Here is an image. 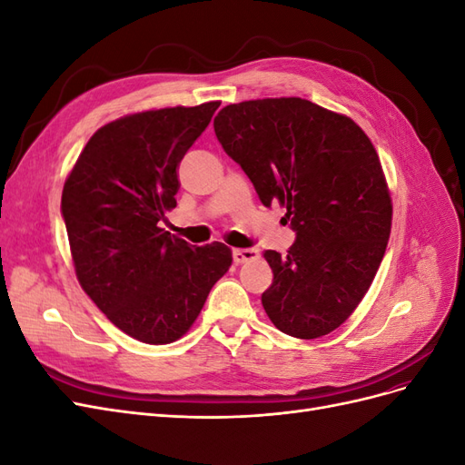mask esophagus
<instances>
[{"instance_id":"obj_1","label":"esophagus","mask_w":465,"mask_h":465,"mask_svg":"<svg viewBox=\"0 0 465 465\" xmlns=\"http://www.w3.org/2000/svg\"><path fill=\"white\" fill-rule=\"evenodd\" d=\"M258 258V250L254 248H234L232 250V260L234 263H246Z\"/></svg>"}]
</instances>
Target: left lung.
Here are the masks:
<instances>
[{
	"label": "left lung",
	"instance_id": "obj_1",
	"mask_svg": "<svg viewBox=\"0 0 465 465\" xmlns=\"http://www.w3.org/2000/svg\"><path fill=\"white\" fill-rule=\"evenodd\" d=\"M265 207L287 209V256L265 250L273 283L262 294L273 326L299 340L340 328L384 258L391 200L374 145L359 125L299 96L224 106L213 122Z\"/></svg>",
	"mask_w": 465,
	"mask_h": 465
}]
</instances>
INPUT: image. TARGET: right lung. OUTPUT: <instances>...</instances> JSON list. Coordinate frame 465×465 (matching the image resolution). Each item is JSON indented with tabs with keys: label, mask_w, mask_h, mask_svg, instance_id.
Listing matches in <instances>:
<instances>
[{
	"label": "right lung",
	"mask_w": 465,
	"mask_h": 465,
	"mask_svg": "<svg viewBox=\"0 0 465 465\" xmlns=\"http://www.w3.org/2000/svg\"><path fill=\"white\" fill-rule=\"evenodd\" d=\"M219 104L147 110L103 125L64 184L79 283L137 341L180 340L232 263L223 242L192 246L159 227L176 207V168Z\"/></svg>",
	"instance_id": "add662e5"
}]
</instances>
